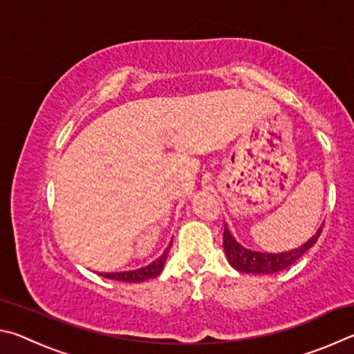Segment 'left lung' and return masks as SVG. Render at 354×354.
Returning <instances> with one entry per match:
<instances>
[{"label": "left lung", "instance_id": "8db88e82", "mask_svg": "<svg viewBox=\"0 0 354 354\" xmlns=\"http://www.w3.org/2000/svg\"><path fill=\"white\" fill-rule=\"evenodd\" d=\"M322 225L317 233L313 238H309L305 244L299 249L283 252V253H263L249 250L245 247L241 245L236 239L233 238V234L228 230V227H224V250L228 263L232 264L239 272H245V274H275L288 269L289 266H292L297 259H300L305 253L311 249V247L317 243V239L322 233Z\"/></svg>", "mask_w": 354, "mask_h": 354}]
</instances>
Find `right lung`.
Instances as JSON below:
<instances>
[{"mask_svg": "<svg viewBox=\"0 0 354 354\" xmlns=\"http://www.w3.org/2000/svg\"><path fill=\"white\" fill-rule=\"evenodd\" d=\"M172 247V241L169 245L166 247V250L163 252V255L160 258L155 259L153 263H151L146 268L136 269V270H129V272H113V274H101L104 278H109V280H116V281H126V283H140V281H146L149 278H155L161 274V269L166 263L167 253H169Z\"/></svg>", "mask_w": 354, "mask_h": 354, "instance_id": "obj_1", "label": "right lung"}]
</instances>
